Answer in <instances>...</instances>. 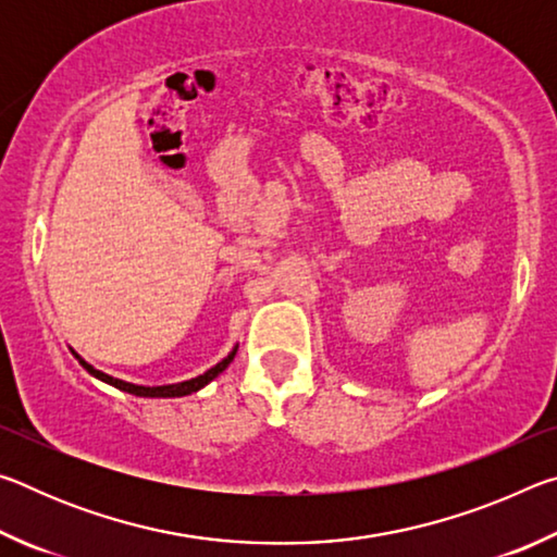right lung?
Masks as SVG:
<instances>
[{
    "label": "right lung",
    "mask_w": 557,
    "mask_h": 557,
    "mask_svg": "<svg viewBox=\"0 0 557 557\" xmlns=\"http://www.w3.org/2000/svg\"><path fill=\"white\" fill-rule=\"evenodd\" d=\"M235 351H238V346H233V351H231L228 356H225L223 361L215 363L213 369H209V371L201 373V375H196V379H191V381L169 383V385H135V383L112 379V375L102 373V371H98V369H92V366H90L88 361H83V358L71 348V354H73L75 358H78V363L92 375V379L108 383V385H112V388H117V391H125V393L137 395V398H182V395H191V393H196V391H201L203 385H209V383L215 379V375H221L225 369H228V363L235 358Z\"/></svg>",
    "instance_id": "1"
}]
</instances>
